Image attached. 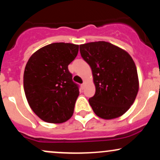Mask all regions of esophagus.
<instances>
[{"mask_svg":"<svg viewBox=\"0 0 160 160\" xmlns=\"http://www.w3.org/2000/svg\"><path fill=\"white\" fill-rule=\"evenodd\" d=\"M85 85H86L85 82H83V83L81 84V86H81V89H83L84 88H85Z\"/></svg>","mask_w":160,"mask_h":160,"instance_id":"1","label":"esophagus"}]
</instances>
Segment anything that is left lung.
<instances>
[{
  "label": "left lung",
  "instance_id": "1",
  "mask_svg": "<svg viewBox=\"0 0 160 160\" xmlns=\"http://www.w3.org/2000/svg\"><path fill=\"white\" fill-rule=\"evenodd\" d=\"M80 51L92 73L95 93L89 102L94 113L104 120L123 115L139 89L132 58L126 50L106 41L81 44Z\"/></svg>",
  "mask_w": 160,
  "mask_h": 160
}]
</instances>
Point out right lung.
<instances>
[{
    "label": "right lung",
    "instance_id": "obj_1",
    "mask_svg": "<svg viewBox=\"0 0 160 160\" xmlns=\"http://www.w3.org/2000/svg\"><path fill=\"white\" fill-rule=\"evenodd\" d=\"M79 45L53 43L37 50L25 68L24 91L34 113L49 123H62L73 113L80 92L68 66Z\"/></svg>",
    "mask_w": 160,
    "mask_h": 160
}]
</instances>
